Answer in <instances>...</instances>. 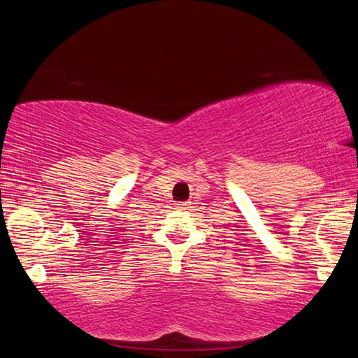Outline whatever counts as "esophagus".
I'll use <instances>...</instances> for the list:
<instances>
[{
	"label": "esophagus",
	"mask_w": 358,
	"mask_h": 358,
	"mask_svg": "<svg viewBox=\"0 0 358 358\" xmlns=\"http://www.w3.org/2000/svg\"><path fill=\"white\" fill-rule=\"evenodd\" d=\"M176 206H178V208H179V209H185V208H188V206H189V204H188L187 201H180V203H176Z\"/></svg>",
	"instance_id": "34e87169"
}]
</instances>
